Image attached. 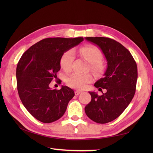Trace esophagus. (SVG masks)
Wrapping results in <instances>:
<instances>
[{"label": "esophagus", "mask_w": 153, "mask_h": 153, "mask_svg": "<svg viewBox=\"0 0 153 153\" xmlns=\"http://www.w3.org/2000/svg\"><path fill=\"white\" fill-rule=\"evenodd\" d=\"M82 91H78V90H77V91H75V95H79V94L82 93Z\"/></svg>", "instance_id": "34e87169"}]
</instances>
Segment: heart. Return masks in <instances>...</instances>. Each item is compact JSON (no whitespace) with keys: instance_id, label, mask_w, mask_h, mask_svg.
Segmentation results:
<instances>
[{"instance_id":"1","label":"heart","mask_w":153,"mask_h":153,"mask_svg":"<svg viewBox=\"0 0 153 153\" xmlns=\"http://www.w3.org/2000/svg\"><path fill=\"white\" fill-rule=\"evenodd\" d=\"M79 53L85 59L91 64V68L95 73H100L104 70V64L102 62V54L98 48L88 45L79 49ZM74 59V52L70 50L62 54L60 60L62 69L65 71H69L71 64ZM93 81V77L90 74H73L66 78L68 86L77 89H83Z\"/></svg>"}]
</instances>
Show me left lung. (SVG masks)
I'll list each match as a JSON object with an SVG mask.
<instances>
[{
  "mask_svg": "<svg viewBox=\"0 0 153 153\" xmlns=\"http://www.w3.org/2000/svg\"><path fill=\"white\" fill-rule=\"evenodd\" d=\"M97 45L105 55L107 68L104 77L97 81L95 87L106 92L99 96L89 91L91 100L85 107L87 116L93 121L106 123L121 115L134 98L137 80V67L126 48L108 37H85Z\"/></svg>",
  "mask_w": 153,
  "mask_h": 153,
  "instance_id": "obj_1",
  "label": "left lung"
}]
</instances>
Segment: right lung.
Masks as SVG:
<instances>
[{
  "mask_svg": "<svg viewBox=\"0 0 153 153\" xmlns=\"http://www.w3.org/2000/svg\"><path fill=\"white\" fill-rule=\"evenodd\" d=\"M83 41V37L44 39L32 45L19 59L16 68L19 97L39 121L53 122L66 112L74 91L63 85L59 90L52 89L49 84L60 70L62 54Z\"/></svg>",
  "mask_w": 153,
  "mask_h": 153,
  "instance_id": "add662e5",
  "label": "right lung"
}]
</instances>
